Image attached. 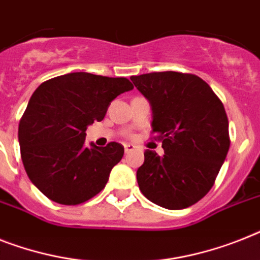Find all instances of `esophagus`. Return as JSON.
<instances>
[{
	"label": "esophagus",
	"mask_w": 260,
	"mask_h": 260,
	"mask_svg": "<svg viewBox=\"0 0 260 260\" xmlns=\"http://www.w3.org/2000/svg\"><path fill=\"white\" fill-rule=\"evenodd\" d=\"M136 148L134 144H124V151H125V153H129V152H132L134 149Z\"/></svg>",
	"instance_id": "1"
}]
</instances>
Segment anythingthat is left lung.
I'll return each instance as SVG.
<instances>
[{
    "mask_svg": "<svg viewBox=\"0 0 260 260\" xmlns=\"http://www.w3.org/2000/svg\"><path fill=\"white\" fill-rule=\"evenodd\" d=\"M152 108L164 155L144 152L136 178L143 195L167 210L198 203L212 188L230 148L223 103L204 80L180 72L132 76Z\"/></svg>",
    "mask_w": 260,
    "mask_h": 260,
    "instance_id": "left-lung-1",
    "label": "left lung"
}]
</instances>
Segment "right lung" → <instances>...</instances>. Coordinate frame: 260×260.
I'll return each instance as SVG.
<instances>
[{"instance_id": "right-lung-1", "label": "right lung", "mask_w": 260, "mask_h": 260, "mask_svg": "<svg viewBox=\"0 0 260 260\" xmlns=\"http://www.w3.org/2000/svg\"><path fill=\"white\" fill-rule=\"evenodd\" d=\"M131 89L125 77L76 72L35 90L21 117L18 141L27 176L46 198L76 206L104 188L124 147L116 141L104 148L86 147L85 131L104 119L112 100Z\"/></svg>"}]
</instances>
